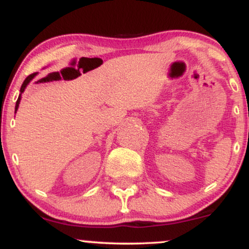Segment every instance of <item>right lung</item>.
<instances>
[{"instance_id": "obj_1", "label": "right lung", "mask_w": 249, "mask_h": 249, "mask_svg": "<svg viewBox=\"0 0 249 249\" xmlns=\"http://www.w3.org/2000/svg\"><path fill=\"white\" fill-rule=\"evenodd\" d=\"M37 76V72H35V73H31V75H29L27 77V78L24 79V82H23V84H22V87H21V90H19V92H21V95L18 96V98H17V102H16V105H15V113H16V111L18 110V105H19V102H21V98H22V93L24 92V90H25V88H27V85L29 84V83L33 81L34 78H35V77Z\"/></svg>"}]
</instances>
